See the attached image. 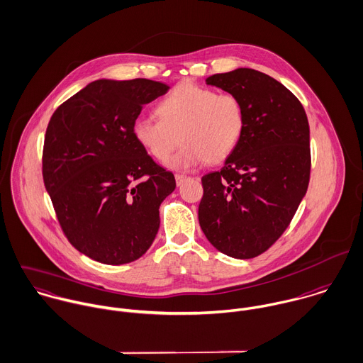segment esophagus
<instances>
[{"label": "esophagus", "instance_id": "obj_1", "mask_svg": "<svg viewBox=\"0 0 363 363\" xmlns=\"http://www.w3.org/2000/svg\"><path fill=\"white\" fill-rule=\"evenodd\" d=\"M186 179H188V177H185V175H181V174H177V175H175V182H177L178 186L182 185Z\"/></svg>", "mask_w": 363, "mask_h": 363}]
</instances>
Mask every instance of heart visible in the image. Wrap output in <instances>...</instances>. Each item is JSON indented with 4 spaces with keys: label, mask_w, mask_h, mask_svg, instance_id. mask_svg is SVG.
Returning a JSON list of instances; mask_svg holds the SVG:
<instances>
[{
    "label": "heart",
    "mask_w": 363,
    "mask_h": 363,
    "mask_svg": "<svg viewBox=\"0 0 363 363\" xmlns=\"http://www.w3.org/2000/svg\"><path fill=\"white\" fill-rule=\"evenodd\" d=\"M160 119L140 116L133 123L138 143L171 169L191 171L206 161L220 162L240 145L245 130V111L233 94L192 82H182L157 105Z\"/></svg>",
    "instance_id": "obj_1"
}]
</instances>
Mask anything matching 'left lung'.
Wrapping results in <instances>:
<instances>
[{
  "label": "left lung",
  "instance_id": "8db88e82",
  "mask_svg": "<svg viewBox=\"0 0 363 363\" xmlns=\"http://www.w3.org/2000/svg\"><path fill=\"white\" fill-rule=\"evenodd\" d=\"M206 84L241 101L245 130L223 168L202 177L199 224L220 252L254 258L282 235L306 195L308 121L289 89L261 72L237 69Z\"/></svg>",
  "mask_w": 363,
  "mask_h": 363
}]
</instances>
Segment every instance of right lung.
<instances>
[{
	"mask_svg": "<svg viewBox=\"0 0 363 363\" xmlns=\"http://www.w3.org/2000/svg\"><path fill=\"white\" fill-rule=\"evenodd\" d=\"M169 85L136 78L89 82L53 113L43 181L69 241L84 255L122 265L139 259L160 228V205L175 178L133 135L143 105Z\"/></svg>",
	"mask_w": 363,
	"mask_h": 363,
	"instance_id": "add662e5",
	"label": "right lung"
}]
</instances>
